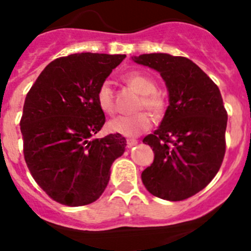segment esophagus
I'll return each instance as SVG.
<instances>
[{
  "label": "esophagus",
  "instance_id": "34e87169",
  "mask_svg": "<svg viewBox=\"0 0 251 251\" xmlns=\"http://www.w3.org/2000/svg\"><path fill=\"white\" fill-rule=\"evenodd\" d=\"M137 143H138L137 139H132V138H128V139H127V147H128V148H132V147H134Z\"/></svg>",
  "mask_w": 251,
  "mask_h": 251
}]
</instances>
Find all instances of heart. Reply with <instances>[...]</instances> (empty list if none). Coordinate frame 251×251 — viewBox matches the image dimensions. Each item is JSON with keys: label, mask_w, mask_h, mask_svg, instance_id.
I'll use <instances>...</instances> for the list:
<instances>
[{"label": "heart", "mask_w": 251, "mask_h": 251, "mask_svg": "<svg viewBox=\"0 0 251 251\" xmlns=\"http://www.w3.org/2000/svg\"><path fill=\"white\" fill-rule=\"evenodd\" d=\"M128 86L141 94L137 110L147 109L154 118H162L167 110V100L157 91V83L153 78L142 72H129L124 75ZM96 100L100 109L107 114L114 113V93L109 80H104L98 86ZM151 118L147 112H139L133 116H119L108 122V129L124 137H137L151 127Z\"/></svg>", "instance_id": "b5f03b06"}]
</instances>
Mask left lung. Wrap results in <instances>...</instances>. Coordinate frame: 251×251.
Wrapping results in <instances>:
<instances>
[{"instance_id": "obj_1", "label": "left lung", "mask_w": 251, "mask_h": 251, "mask_svg": "<svg viewBox=\"0 0 251 251\" xmlns=\"http://www.w3.org/2000/svg\"><path fill=\"white\" fill-rule=\"evenodd\" d=\"M158 71L169 91L159 128L143 143L154 153L142 181L151 194L179 201L193 197L217 176L225 155L227 113L217 84L190 59L167 53L134 57Z\"/></svg>"}]
</instances>
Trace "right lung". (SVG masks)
<instances>
[{
    "instance_id": "right-lung-1",
    "label": "right lung",
    "mask_w": 251,
    "mask_h": 251,
    "mask_svg": "<svg viewBox=\"0 0 251 251\" xmlns=\"http://www.w3.org/2000/svg\"><path fill=\"white\" fill-rule=\"evenodd\" d=\"M124 54L75 53L42 71L25 100L21 117L24 155L31 176L57 203L96 201L109 181L110 165L126 149V138L102 129L104 112L96 92Z\"/></svg>"
}]
</instances>
